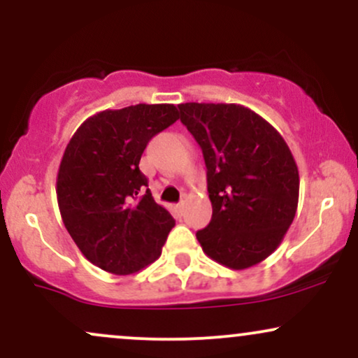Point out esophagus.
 <instances>
[{"instance_id":"obj_1","label":"esophagus","mask_w":358,"mask_h":358,"mask_svg":"<svg viewBox=\"0 0 358 358\" xmlns=\"http://www.w3.org/2000/svg\"><path fill=\"white\" fill-rule=\"evenodd\" d=\"M175 212L178 213V215H182V213H183V203H176L175 205Z\"/></svg>"}]
</instances>
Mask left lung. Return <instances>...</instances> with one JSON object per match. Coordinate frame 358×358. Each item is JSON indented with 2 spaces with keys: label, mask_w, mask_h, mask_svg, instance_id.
<instances>
[{
  "label": "left lung",
  "mask_w": 358,
  "mask_h": 358,
  "mask_svg": "<svg viewBox=\"0 0 358 358\" xmlns=\"http://www.w3.org/2000/svg\"><path fill=\"white\" fill-rule=\"evenodd\" d=\"M202 148L212 220L196 232L203 252L231 269L271 256L294 219L298 166L281 134L239 104H180Z\"/></svg>",
  "instance_id": "left-lung-1"
}]
</instances>
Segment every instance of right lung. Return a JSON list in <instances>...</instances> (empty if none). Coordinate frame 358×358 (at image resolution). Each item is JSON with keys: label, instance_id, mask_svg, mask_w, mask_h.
Listing matches in <instances>:
<instances>
[{"label": "right lung", "instance_id": "right-lung-1", "mask_svg": "<svg viewBox=\"0 0 358 358\" xmlns=\"http://www.w3.org/2000/svg\"><path fill=\"white\" fill-rule=\"evenodd\" d=\"M180 119L173 104L102 110L76 131L60 162L57 200L80 252L97 268L133 274L162 256L173 229L139 159L150 139Z\"/></svg>", "mask_w": 358, "mask_h": 358}]
</instances>
